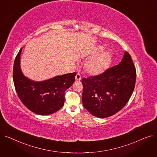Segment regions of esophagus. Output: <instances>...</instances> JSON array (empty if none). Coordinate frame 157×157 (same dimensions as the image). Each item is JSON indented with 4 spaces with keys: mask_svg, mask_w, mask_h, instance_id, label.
Masks as SVG:
<instances>
[{
    "mask_svg": "<svg viewBox=\"0 0 157 157\" xmlns=\"http://www.w3.org/2000/svg\"><path fill=\"white\" fill-rule=\"evenodd\" d=\"M81 79V76L79 73H77L76 76V81H80Z\"/></svg>",
    "mask_w": 157,
    "mask_h": 157,
    "instance_id": "esophagus-1",
    "label": "esophagus"
}]
</instances>
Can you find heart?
I'll return each instance as SVG.
<instances>
[{
	"label": "heart",
	"mask_w": 157,
	"mask_h": 157,
	"mask_svg": "<svg viewBox=\"0 0 157 157\" xmlns=\"http://www.w3.org/2000/svg\"><path fill=\"white\" fill-rule=\"evenodd\" d=\"M104 48H99L97 51V56L87 61L85 65L86 71L92 75H98L104 72L109 67L111 62V55L104 52Z\"/></svg>",
	"instance_id": "b5f03b06"
}]
</instances>
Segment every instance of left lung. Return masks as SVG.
I'll return each mask as SVG.
<instances>
[{"label":"left lung","mask_w":157,"mask_h":157,"mask_svg":"<svg viewBox=\"0 0 157 157\" xmlns=\"http://www.w3.org/2000/svg\"><path fill=\"white\" fill-rule=\"evenodd\" d=\"M136 80V67L131 56L126 52L118 65L98 75L82 79L84 108L98 118L112 116L128 102Z\"/></svg>","instance_id":"left-lung-1"}]
</instances>
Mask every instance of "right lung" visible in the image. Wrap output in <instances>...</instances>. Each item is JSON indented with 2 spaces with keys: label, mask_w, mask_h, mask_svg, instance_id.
<instances>
[{
  "label": "right lung",
  "mask_w": 157,
  "mask_h": 157,
  "mask_svg": "<svg viewBox=\"0 0 157 157\" xmlns=\"http://www.w3.org/2000/svg\"><path fill=\"white\" fill-rule=\"evenodd\" d=\"M21 48L13 66V82L17 95L27 108L37 114L48 115L60 109L64 104L65 92L75 81L76 72L58 76L41 82L25 77L20 66Z\"/></svg>",
  "instance_id": "add662e5"
}]
</instances>
